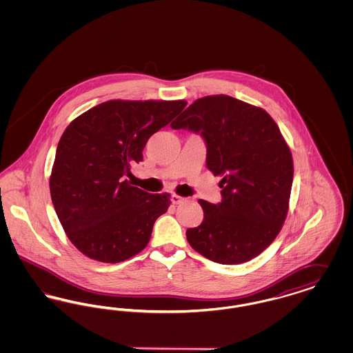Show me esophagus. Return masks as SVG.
I'll list each match as a JSON object with an SVG mask.
<instances>
[{
  "label": "esophagus",
  "instance_id": "34e87169",
  "mask_svg": "<svg viewBox=\"0 0 353 353\" xmlns=\"http://www.w3.org/2000/svg\"><path fill=\"white\" fill-rule=\"evenodd\" d=\"M170 201H172V203L177 205V203H181V202L184 201V199H183L181 196H179V194H176V193H173V194L170 196Z\"/></svg>",
  "mask_w": 353,
  "mask_h": 353
}]
</instances>
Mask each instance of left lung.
<instances>
[{"instance_id": "left-lung-1", "label": "left lung", "mask_w": 353, "mask_h": 353, "mask_svg": "<svg viewBox=\"0 0 353 353\" xmlns=\"http://www.w3.org/2000/svg\"><path fill=\"white\" fill-rule=\"evenodd\" d=\"M201 134L206 167L221 176L222 200H200L201 225L186 230L189 245L221 265L259 255L276 238L288 212L294 163L269 114L229 95L192 103L172 124Z\"/></svg>"}]
</instances>
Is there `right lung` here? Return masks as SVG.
Masks as SVG:
<instances>
[{"instance_id":"add662e5","label":"right lung","mask_w":353,"mask_h":353,"mask_svg":"<svg viewBox=\"0 0 353 353\" xmlns=\"http://www.w3.org/2000/svg\"><path fill=\"white\" fill-rule=\"evenodd\" d=\"M185 101H108L74 119L51 169V201L71 243L85 256L118 263L141 252L170 194H151L124 176L143 161L152 134Z\"/></svg>"}]
</instances>
